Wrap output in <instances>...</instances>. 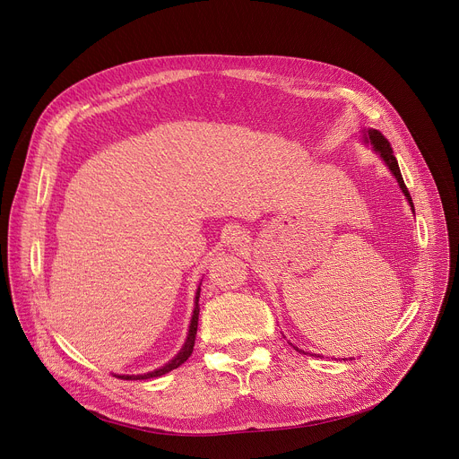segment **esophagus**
I'll use <instances>...</instances> for the list:
<instances>
[{
  "label": "esophagus",
  "mask_w": 459,
  "mask_h": 459,
  "mask_svg": "<svg viewBox=\"0 0 459 459\" xmlns=\"http://www.w3.org/2000/svg\"><path fill=\"white\" fill-rule=\"evenodd\" d=\"M243 241H245V234H243V232H239V230H232V232H230V243H232L234 247L243 245Z\"/></svg>",
  "instance_id": "34e87169"
}]
</instances>
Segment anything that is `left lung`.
<instances>
[{
  "mask_svg": "<svg viewBox=\"0 0 459 459\" xmlns=\"http://www.w3.org/2000/svg\"><path fill=\"white\" fill-rule=\"evenodd\" d=\"M365 142H370V143H372L374 151L381 156V160L386 163V167L390 169V172L394 174V178H396V179H398V183H400V188L403 190L405 198L409 200V204H411V207H412V212H414L412 198H411L409 188H407V185H405V181H403V178H402V170H400L398 160H396L394 152H392V147H390L388 140L379 133V130H376V128H368V130H367V138H365ZM294 349H296V351H299L298 347H294ZM299 352H303V351H299ZM303 354H307V352H303ZM310 356H316V354H310ZM316 358H317V356H316Z\"/></svg>",
  "mask_w": 459,
  "mask_h": 459,
  "instance_id": "8db88e82",
  "label": "left lung"
}]
</instances>
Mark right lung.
Segmentation results:
<instances>
[{
	"mask_svg": "<svg viewBox=\"0 0 459 459\" xmlns=\"http://www.w3.org/2000/svg\"><path fill=\"white\" fill-rule=\"evenodd\" d=\"M200 290L195 292V307H194V314H192V319H190V326H188V336H186V342L183 345V349L178 352V356L174 359H170L167 365L152 370V372H147V374H138V376H125V374H114L121 379H151V377H158V376H163L174 368H178L181 363H185L192 351H194V342H195V333H198V316H200V308H198V301H200Z\"/></svg>",
	"mask_w": 459,
	"mask_h": 459,
	"instance_id": "1",
	"label": "right lung"
}]
</instances>
